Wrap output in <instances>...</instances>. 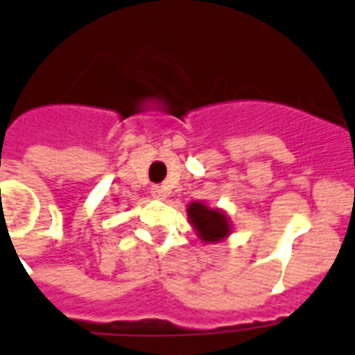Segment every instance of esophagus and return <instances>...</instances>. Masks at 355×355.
Masks as SVG:
<instances>
[{"instance_id": "obj_1", "label": "esophagus", "mask_w": 355, "mask_h": 355, "mask_svg": "<svg viewBox=\"0 0 355 355\" xmlns=\"http://www.w3.org/2000/svg\"><path fill=\"white\" fill-rule=\"evenodd\" d=\"M151 195H153L155 198H159V200H164V198H166V189H164L162 186H153L151 187Z\"/></svg>"}]
</instances>
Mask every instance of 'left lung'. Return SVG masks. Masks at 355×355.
Listing matches in <instances>:
<instances>
[{"label": "left lung", "instance_id": "1", "mask_svg": "<svg viewBox=\"0 0 355 355\" xmlns=\"http://www.w3.org/2000/svg\"><path fill=\"white\" fill-rule=\"evenodd\" d=\"M187 218L195 229L196 236L204 243L223 242L233 231L231 220L225 211L218 207H209L204 202L195 200L187 205Z\"/></svg>", "mask_w": 355, "mask_h": 355}]
</instances>
